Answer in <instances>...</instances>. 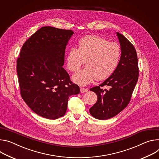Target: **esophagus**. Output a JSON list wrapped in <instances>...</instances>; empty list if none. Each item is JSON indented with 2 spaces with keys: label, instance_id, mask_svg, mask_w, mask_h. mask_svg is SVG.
<instances>
[{
  "label": "esophagus",
  "instance_id": "obj_1",
  "mask_svg": "<svg viewBox=\"0 0 159 159\" xmlns=\"http://www.w3.org/2000/svg\"><path fill=\"white\" fill-rule=\"evenodd\" d=\"M80 92L81 93H86L88 92V89H84V88H80Z\"/></svg>",
  "mask_w": 159,
  "mask_h": 159
}]
</instances>
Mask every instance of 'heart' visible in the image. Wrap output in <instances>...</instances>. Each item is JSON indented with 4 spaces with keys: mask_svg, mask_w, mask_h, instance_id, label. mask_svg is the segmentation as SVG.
<instances>
[{
    "mask_svg": "<svg viewBox=\"0 0 159 159\" xmlns=\"http://www.w3.org/2000/svg\"><path fill=\"white\" fill-rule=\"evenodd\" d=\"M120 54L118 43L89 35L79 41L78 48H69L66 67L70 72L76 73L85 62L86 67L75 75L73 80L80 85H86L94 79L100 81L109 77L119 64Z\"/></svg>",
    "mask_w": 159,
    "mask_h": 159,
    "instance_id": "b5f03b06",
    "label": "heart"
}]
</instances>
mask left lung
<instances>
[{"instance_id":"1","label":"left lung","mask_w":159,"mask_h":159,"mask_svg":"<svg viewBox=\"0 0 159 159\" xmlns=\"http://www.w3.org/2000/svg\"><path fill=\"white\" fill-rule=\"evenodd\" d=\"M117 35L121 48L119 62L110 77L90 89L98 97L90 112L100 120L113 117L127 107L139 76L138 57L133 45L124 35L118 32ZM103 86L108 89H103Z\"/></svg>"}]
</instances>
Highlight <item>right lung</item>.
I'll list each match as a JSON object with an SVG mask.
<instances>
[{
	"label": "right lung",
	"instance_id": "add662e5",
	"mask_svg": "<svg viewBox=\"0 0 159 159\" xmlns=\"http://www.w3.org/2000/svg\"><path fill=\"white\" fill-rule=\"evenodd\" d=\"M73 33L70 30L42 27L25 42L17 58L21 95L29 107L43 117H62L69 96L80 92L62 67L66 47Z\"/></svg>",
	"mask_w": 159,
	"mask_h": 159
}]
</instances>
